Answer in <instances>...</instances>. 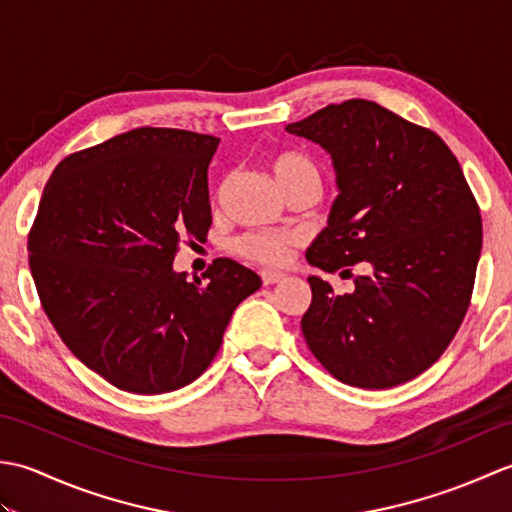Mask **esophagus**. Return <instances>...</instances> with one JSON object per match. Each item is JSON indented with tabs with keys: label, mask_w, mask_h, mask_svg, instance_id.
Wrapping results in <instances>:
<instances>
[{
	"label": "esophagus",
	"mask_w": 512,
	"mask_h": 512,
	"mask_svg": "<svg viewBox=\"0 0 512 512\" xmlns=\"http://www.w3.org/2000/svg\"><path fill=\"white\" fill-rule=\"evenodd\" d=\"M286 277H288V275H284V273H273V270H264V273H262L264 286L279 284V281H286Z\"/></svg>",
	"instance_id": "34e87169"
}]
</instances>
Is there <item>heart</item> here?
<instances>
[{"label":"heart","mask_w":512,"mask_h":512,"mask_svg":"<svg viewBox=\"0 0 512 512\" xmlns=\"http://www.w3.org/2000/svg\"><path fill=\"white\" fill-rule=\"evenodd\" d=\"M270 173L281 191H288L299 184H317L319 187V169L314 162L303 154H284L270 162ZM295 235L288 233H250L239 237L235 242L237 253L250 259V262L264 266H281L288 262L290 246Z\"/></svg>","instance_id":"obj_1"}]
</instances>
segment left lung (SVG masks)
Here are the masks:
<instances>
[{
  "label": "left lung",
  "instance_id": "1",
  "mask_svg": "<svg viewBox=\"0 0 512 512\" xmlns=\"http://www.w3.org/2000/svg\"><path fill=\"white\" fill-rule=\"evenodd\" d=\"M286 132L330 154L339 189L308 264L341 277L365 268L345 295L308 277L303 339L345 385L407 383L447 350L471 301L482 217L460 162L438 134L363 99Z\"/></svg>",
  "mask_w": 512,
  "mask_h": 512
}]
</instances>
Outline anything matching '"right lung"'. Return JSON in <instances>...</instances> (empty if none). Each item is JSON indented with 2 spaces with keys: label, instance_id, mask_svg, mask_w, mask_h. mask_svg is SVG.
I'll return each instance as SVG.
<instances>
[{
  "label": "right lung",
  "instance_id": "obj_1",
  "mask_svg": "<svg viewBox=\"0 0 512 512\" xmlns=\"http://www.w3.org/2000/svg\"><path fill=\"white\" fill-rule=\"evenodd\" d=\"M220 138L138 127L61 160L28 235L39 299L68 350L107 383L167 394L193 383L235 308L262 286L215 259L176 273L182 239L211 226L209 165Z\"/></svg>",
  "mask_w": 512,
  "mask_h": 512
}]
</instances>
